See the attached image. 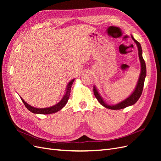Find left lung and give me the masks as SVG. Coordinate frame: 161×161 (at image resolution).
<instances>
[{
    "label": "left lung",
    "instance_id": "left-lung-1",
    "mask_svg": "<svg viewBox=\"0 0 161 161\" xmlns=\"http://www.w3.org/2000/svg\"><path fill=\"white\" fill-rule=\"evenodd\" d=\"M131 38H132L134 42L136 43V46H137V47H138V56H139L140 65H141V72L140 74L139 79H138V82H137V85H136V88H135L134 91H133L132 93H131L128 97V98H126L125 100L121 101L120 103H119L118 104L108 105L105 103L103 99L102 98V97L99 93V92H98V91H97V89L96 88V87L95 86H93L94 95L97 98V99L98 100V101L99 102L101 105H102L103 107H105V108H108L109 109L118 110V109L125 108L130 105H132L138 101L141 95H142L144 84V80H145L146 76H147V68H146L145 62H144V60L143 59V57H142V47H141L140 43L138 41H136L132 36H131Z\"/></svg>",
    "mask_w": 161,
    "mask_h": 161
}]
</instances>
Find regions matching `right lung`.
<instances>
[{
	"mask_svg": "<svg viewBox=\"0 0 161 161\" xmlns=\"http://www.w3.org/2000/svg\"><path fill=\"white\" fill-rule=\"evenodd\" d=\"M75 79H72V80H70L69 84L67 85L66 89V92L64 95L63 96L62 99L60 100V101L59 103H58L57 104L53 105L52 107H49V108H33V107L31 106L30 105H29L28 103H27L26 102L23 100V99H22L21 97V99L23 101V103L25 105V106L27 108V109L30 111L33 114H53L56 113V112L60 111V109H62L66 105V104L67 103L68 101H69V97H70V89H71V86L72 85L73 83V82L75 81Z\"/></svg>",
	"mask_w": 161,
	"mask_h": 161,
	"instance_id": "obj_1",
	"label": "right lung"
}]
</instances>
